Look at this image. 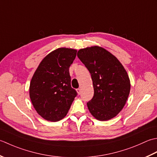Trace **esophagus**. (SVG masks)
<instances>
[{"label": "esophagus", "mask_w": 157, "mask_h": 157, "mask_svg": "<svg viewBox=\"0 0 157 157\" xmlns=\"http://www.w3.org/2000/svg\"><path fill=\"white\" fill-rule=\"evenodd\" d=\"M76 91H77L78 94V95H80V94H81V89L78 88V89H76Z\"/></svg>", "instance_id": "esophagus-1"}]
</instances>
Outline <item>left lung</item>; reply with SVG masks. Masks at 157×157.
<instances>
[{
    "label": "left lung",
    "instance_id": "left-lung-1",
    "mask_svg": "<svg viewBox=\"0 0 157 157\" xmlns=\"http://www.w3.org/2000/svg\"><path fill=\"white\" fill-rule=\"evenodd\" d=\"M79 59L90 72L94 97L87 104L95 119L108 121L119 114L130 92V81L126 70L116 57L100 47L80 49Z\"/></svg>",
    "mask_w": 157,
    "mask_h": 157
}]
</instances>
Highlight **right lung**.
<instances>
[{
    "label": "right lung",
    "mask_w": 157,
    "mask_h": 157,
    "mask_svg": "<svg viewBox=\"0 0 157 157\" xmlns=\"http://www.w3.org/2000/svg\"><path fill=\"white\" fill-rule=\"evenodd\" d=\"M75 49L59 48L44 57L32 78L30 98L38 114L50 121H58L68 113L77 92L71 87L69 68Z\"/></svg>",
    "instance_id": "1"
}]
</instances>
